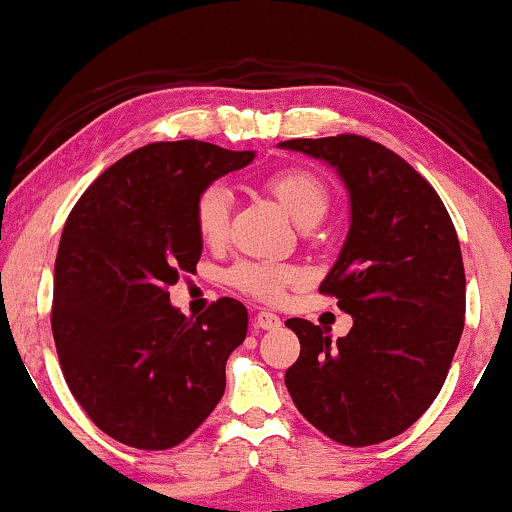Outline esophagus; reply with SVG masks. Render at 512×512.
Wrapping results in <instances>:
<instances>
[{"label": "esophagus", "mask_w": 512, "mask_h": 512, "mask_svg": "<svg viewBox=\"0 0 512 512\" xmlns=\"http://www.w3.org/2000/svg\"><path fill=\"white\" fill-rule=\"evenodd\" d=\"M252 324H255V329H267V331H272V329H279L281 319L276 317L274 312L262 310V312H257L255 319H252Z\"/></svg>", "instance_id": "esophagus-1"}]
</instances>
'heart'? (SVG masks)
Returning a JSON list of instances; mask_svg holds the SVG:
<instances>
[{
  "instance_id": "heart-1",
  "label": "heart",
  "mask_w": 512,
  "mask_h": 512,
  "mask_svg": "<svg viewBox=\"0 0 512 512\" xmlns=\"http://www.w3.org/2000/svg\"><path fill=\"white\" fill-rule=\"evenodd\" d=\"M267 188L288 214L300 224H315L329 207V188L315 171L305 166H288L267 178ZM231 190L224 183H209L200 190L193 205V221L197 236L207 245H221L229 236ZM300 279V272L291 264L274 262H240L229 272V281L243 293L257 300H281L288 286Z\"/></svg>"
}]
</instances>
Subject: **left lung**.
Masks as SVG:
<instances>
[{"label": "left lung", "mask_w": 512, "mask_h": 512, "mask_svg": "<svg viewBox=\"0 0 512 512\" xmlns=\"http://www.w3.org/2000/svg\"><path fill=\"white\" fill-rule=\"evenodd\" d=\"M279 145L336 166L350 190L346 245L319 293L353 329L331 343L322 326L288 319L300 355L286 389L329 439L374 446L420 420L446 381L465 326L458 233L432 183L389 147L353 133Z\"/></svg>", "instance_id": "obj_1"}]
</instances>
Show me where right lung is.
I'll list each match as a JSON object with an SVG mask.
<instances>
[{"mask_svg":"<svg viewBox=\"0 0 512 512\" xmlns=\"http://www.w3.org/2000/svg\"><path fill=\"white\" fill-rule=\"evenodd\" d=\"M252 159L202 140L150 143L97 176L66 219L52 300L59 365L80 408L126 446H178L224 396L248 310L219 298L186 317L169 286L200 262L195 197Z\"/></svg>","mask_w":512,"mask_h":512,"instance_id":"add662e5","label":"right lung"}]
</instances>
